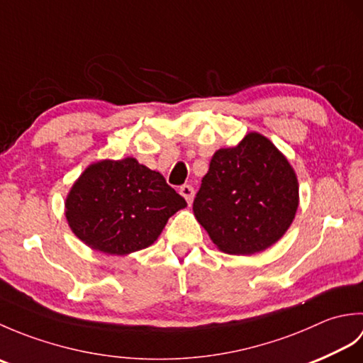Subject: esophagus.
I'll return each mask as SVG.
<instances>
[{
	"label": "esophagus",
	"mask_w": 363,
	"mask_h": 363,
	"mask_svg": "<svg viewBox=\"0 0 363 363\" xmlns=\"http://www.w3.org/2000/svg\"><path fill=\"white\" fill-rule=\"evenodd\" d=\"M179 194L184 196V199H186L187 204H190L191 201H194V196H195V190L191 186H182L179 189Z\"/></svg>",
	"instance_id": "34e87169"
}]
</instances>
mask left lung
<instances>
[{
    "label": "left lung",
    "mask_w": 363,
    "mask_h": 363,
    "mask_svg": "<svg viewBox=\"0 0 363 363\" xmlns=\"http://www.w3.org/2000/svg\"><path fill=\"white\" fill-rule=\"evenodd\" d=\"M299 184L289 159L259 133L212 156L194 213L217 248L251 256L273 246L295 220Z\"/></svg>",
    "instance_id": "1"
}]
</instances>
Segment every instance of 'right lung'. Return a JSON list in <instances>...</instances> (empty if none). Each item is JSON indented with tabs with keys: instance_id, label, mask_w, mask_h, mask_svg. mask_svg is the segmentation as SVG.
Instances as JSON below:
<instances>
[{
	"instance_id": "add662e5",
	"label": "right lung",
	"mask_w": 363,
	"mask_h": 363,
	"mask_svg": "<svg viewBox=\"0 0 363 363\" xmlns=\"http://www.w3.org/2000/svg\"><path fill=\"white\" fill-rule=\"evenodd\" d=\"M186 206L164 176L137 159H103L74 181L65 198V217L89 248L126 256L151 246L168 218Z\"/></svg>"
}]
</instances>
